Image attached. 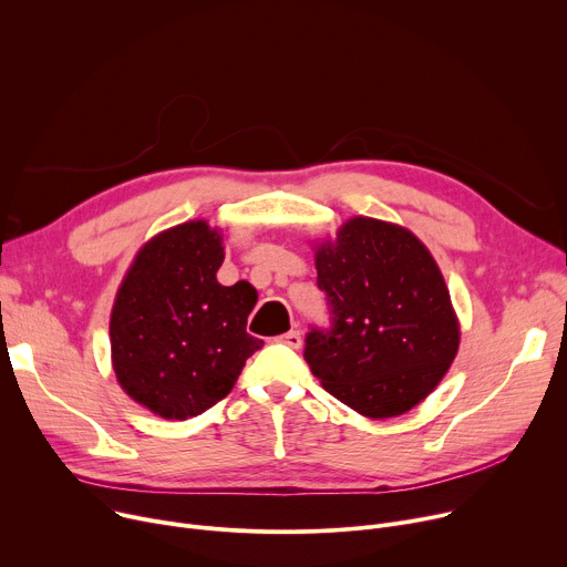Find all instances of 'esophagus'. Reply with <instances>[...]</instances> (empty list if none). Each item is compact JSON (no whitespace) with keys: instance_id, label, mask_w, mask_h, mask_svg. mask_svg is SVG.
Instances as JSON below:
<instances>
[{"instance_id":"1","label":"esophagus","mask_w":567,"mask_h":567,"mask_svg":"<svg viewBox=\"0 0 567 567\" xmlns=\"http://www.w3.org/2000/svg\"><path fill=\"white\" fill-rule=\"evenodd\" d=\"M277 342H279V344H286V347H290V349H299L303 340H301V333H299V331H290V333L279 336Z\"/></svg>"}]
</instances>
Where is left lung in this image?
<instances>
[{
	"instance_id": "left-lung-1",
	"label": "left lung",
	"mask_w": 567,
	"mask_h": 567,
	"mask_svg": "<svg viewBox=\"0 0 567 567\" xmlns=\"http://www.w3.org/2000/svg\"><path fill=\"white\" fill-rule=\"evenodd\" d=\"M316 268L333 318L306 336L310 371L362 416L412 410L460 347L451 292L427 247L405 227L355 216L318 245Z\"/></svg>"
}]
</instances>
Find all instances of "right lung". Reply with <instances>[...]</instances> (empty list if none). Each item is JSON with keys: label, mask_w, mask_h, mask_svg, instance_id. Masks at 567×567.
Returning <instances> with one entry per match:
<instances>
[{"label": "right lung", "mask_w": 567, "mask_h": 567, "mask_svg": "<svg viewBox=\"0 0 567 567\" xmlns=\"http://www.w3.org/2000/svg\"><path fill=\"white\" fill-rule=\"evenodd\" d=\"M223 259L218 229L182 223L137 251L116 292L110 316L116 381L162 419L184 421L216 405L264 347L245 331L257 290L245 281L220 286Z\"/></svg>", "instance_id": "1"}]
</instances>
